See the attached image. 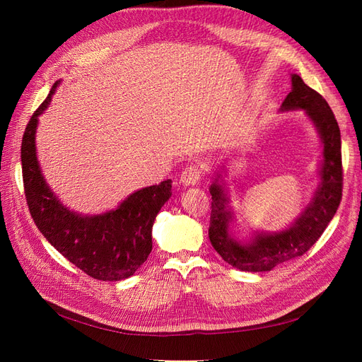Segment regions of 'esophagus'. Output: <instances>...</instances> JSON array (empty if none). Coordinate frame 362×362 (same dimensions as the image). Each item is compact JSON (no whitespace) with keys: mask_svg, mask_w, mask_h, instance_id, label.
Listing matches in <instances>:
<instances>
[{"mask_svg":"<svg viewBox=\"0 0 362 362\" xmlns=\"http://www.w3.org/2000/svg\"><path fill=\"white\" fill-rule=\"evenodd\" d=\"M201 177H202V172L198 164H189V166L182 170L180 181L184 185H194L201 180Z\"/></svg>","mask_w":362,"mask_h":362,"instance_id":"34e87169","label":"esophagus"}]
</instances>
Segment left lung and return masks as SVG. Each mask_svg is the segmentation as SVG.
I'll return each instance as SVG.
<instances>
[{"label": "left lung", "mask_w": 362, "mask_h": 362, "mask_svg": "<svg viewBox=\"0 0 362 362\" xmlns=\"http://www.w3.org/2000/svg\"><path fill=\"white\" fill-rule=\"evenodd\" d=\"M303 110L322 141L319 184L302 213L279 231H252L247 238L234 233V211L229 205L225 184L226 168L214 172L211 193V217L208 237L216 252L228 264L243 272H270L282 262L303 255L332 221L341 201L343 168L341 136L337 119L325 98L306 86L298 74H291V92L279 112Z\"/></svg>", "instance_id": "1"}]
</instances>
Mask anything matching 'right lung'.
<instances>
[{"label": "right lung", "instance_id": "obj_1", "mask_svg": "<svg viewBox=\"0 0 362 362\" xmlns=\"http://www.w3.org/2000/svg\"><path fill=\"white\" fill-rule=\"evenodd\" d=\"M60 81L31 116L21 146V163L30 214L39 231L69 262L101 281L133 276L152 250V225L172 196L166 180L131 193L113 210L81 214L69 210L43 178L36 152L39 116L45 113Z\"/></svg>", "mask_w": 362, "mask_h": 362}]
</instances>
